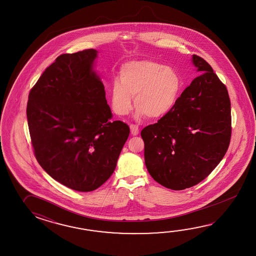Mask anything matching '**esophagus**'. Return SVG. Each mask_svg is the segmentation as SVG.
I'll return each instance as SVG.
<instances>
[{"mask_svg": "<svg viewBox=\"0 0 256 256\" xmlns=\"http://www.w3.org/2000/svg\"><path fill=\"white\" fill-rule=\"evenodd\" d=\"M130 129L132 136H138V134H139V128H138V126H134V124H130Z\"/></svg>", "mask_w": 256, "mask_h": 256, "instance_id": "obj_1", "label": "esophagus"}]
</instances>
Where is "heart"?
Segmentation results:
<instances>
[{"mask_svg":"<svg viewBox=\"0 0 256 256\" xmlns=\"http://www.w3.org/2000/svg\"><path fill=\"white\" fill-rule=\"evenodd\" d=\"M181 80L173 68L151 60H134L120 66L110 87V104L118 115H126L134 96L136 117L158 119L176 102Z\"/></svg>","mask_w":256,"mask_h":256,"instance_id":"1","label":"heart"}]
</instances>
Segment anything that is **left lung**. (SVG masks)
Segmentation results:
<instances>
[{
  "mask_svg": "<svg viewBox=\"0 0 256 256\" xmlns=\"http://www.w3.org/2000/svg\"><path fill=\"white\" fill-rule=\"evenodd\" d=\"M192 63L202 74L168 114L141 132L149 174L173 190L205 180L222 160L232 134L227 88L207 61L193 54Z\"/></svg>",
  "mask_w": 256,
  "mask_h": 256,
  "instance_id": "obj_1",
  "label": "left lung"
}]
</instances>
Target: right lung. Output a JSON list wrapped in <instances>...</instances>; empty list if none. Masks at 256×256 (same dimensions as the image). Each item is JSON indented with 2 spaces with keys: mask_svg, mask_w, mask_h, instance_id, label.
Here are the masks:
<instances>
[{
  "mask_svg": "<svg viewBox=\"0 0 256 256\" xmlns=\"http://www.w3.org/2000/svg\"><path fill=\"white\" fill-rule=\"evenodd\" d=\"M98 51L60 54L28 97L34 156L48 174L73 190H95L114 171L130 128L110 120L104 85L94 70Z\"/></svg>",
  "mask_w": 256,
  "mask_h": 256,
  "instance_id": "add662e5",
  "label": "right lung"
}]
</instances>
